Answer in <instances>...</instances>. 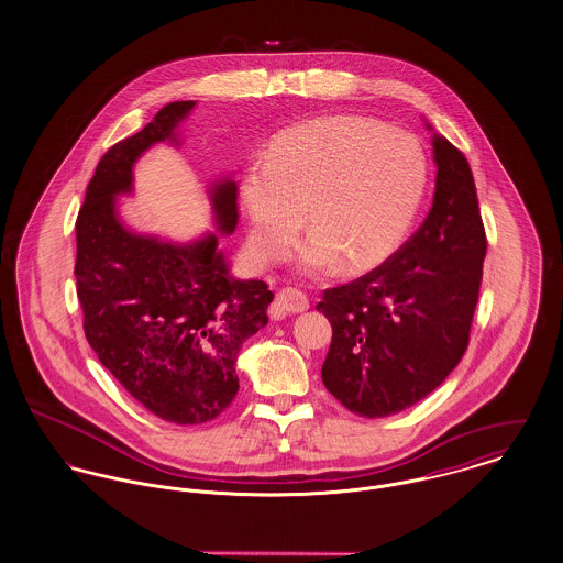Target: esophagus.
Segmentation results:
<instances>
[{"label": "esophagus", "instance_id": "1", "mask_svg": "<svg viewBox=\"0 0 563 563\" xmlns=\"http://www.w3.org/2000/svg\"><path fill=\"white\" fill-rule=\"evenodd\" d=\"M274 308L278 314H296V312H303L308 308V298L303 296L302 291L294 289V287H285L276 294L274 300Z\"/></svg>", "mask_w": 563, "mask_h": 563}]
</instances>
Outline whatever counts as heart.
Listing matches in <instances>:
<instances>
[{
  "label": "heart",
  "instance_id": "heart-1",
  "mask_svg": "<svg viewBox=\"0 0 563 563\" xmlns=\"http://www.w3.org/2000/svg\"><path fill=\"white\" fill-rule=\"evenodd\" d=\"M427 158L416 139L386 124L336 115L274 139L265 163L242 177V208L253 253L278 260L302 224L300 249L310 274L364 272L398 249L420 208Z\"/></svg>",
  "mask_w": 563,
  "mask_h": 563
}]
</instances>
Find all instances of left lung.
I'll return each mask as SVG.
<instances>
[{"label":"left lung","mask_w":563,"mask_h":563,"mask_svg":"<svg viewBox=\"0 0 563 563\" xmlns=\"http://www.w3.org/2000/svg\"><path fill=\"white\" fill-rule=\"evenodd\" d=\"M433 208L379 267L323 291L321 379L351 413L386 418L427 398L470 345L486 233L467 158L434 134Z\"/></svg>","instance_id":"1"}]
</instances>
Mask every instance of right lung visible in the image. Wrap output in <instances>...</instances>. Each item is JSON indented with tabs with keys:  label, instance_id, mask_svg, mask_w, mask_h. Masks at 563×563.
I'll return each mask as SVG.
<instances>
[{
	"label": "right lung",
	"instance_id": "add662e5",
	"mask_svg": "<svg viewBox=\"0 0 563 563\" xmlns=\"http://www.w3.org/2000/svg\"><path fill=\"white\" fill-rule=\"evenodd\" d=\"M195 107H163L136 134L98 163L77 217V298L87 343L134 400L179 427L218 418L238 394L242 343L267 323L274 294L263 280H235L217 233L169 244L129 231L115 195L132 188V165L154 143L172 139ZM218 229L238 224V186L212 188Z\"/></svg>",
	"mask_w": 563,
	"mask_h": 563
}]
</instances>
